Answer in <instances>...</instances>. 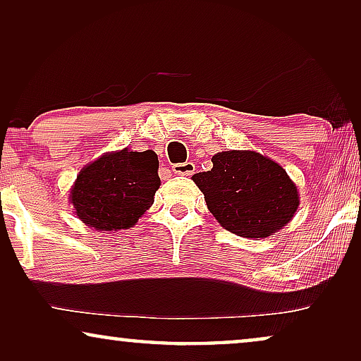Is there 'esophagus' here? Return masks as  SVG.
I'll use <instances>...</instances> for the list:
<instances>
[{
	"mask_svg": "<svg viewBox=\"0 0 361 361\" xmlns=\"http://www.w3.org/2000/svg\"><path fill=\"white\" fill-rule=\"evenodd\" d=\"M195 171L194 162H179V164L172 166V172L179 176H192Z\"/></svg>",
	"mask_w": 361,
	"mask_h": 361,
	"instance_id": "obj_1",
	"label": "esophagus"
}]
</instances>
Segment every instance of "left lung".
Listing matches in <instances>:
<instances>
[{"label":"left lung","instance_id":"obj_1","mask_svg":"<svg viewBox=\"0 0 361 361\" xmlns=\"http://www.w3.org/2000/svg\"><path fill=\"white\" fill-rule=\"evenodd\" d=\"M212 162L210 171L192 180L224 228L245 238H266L289 224L299 192L283 166L255 151H221Z\"/></svg>","mask_w":361,"mask_h":361}]
</instances>
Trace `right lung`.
Instances as JSON below:
<instances>
[{
  "label": "right lung",
  "instance_id": "1",
  "mask_svg": "<svg viewBox=\"0 0 361 361\" xmlns=\"http://www.w3.org/2000/svg\"><path fill=\"white\" fill-rule=\"evenodd\" d=\"M154 151L106 152L78 172L71 204L83 224L98 231L131 228L154 202L161 179Z\"/></svg>",
  "mask_w": 361,
  "mask_h": 361
}]
</instances>
